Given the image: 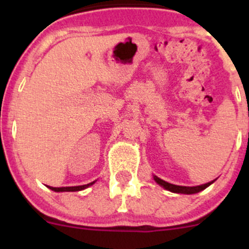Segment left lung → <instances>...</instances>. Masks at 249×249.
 I'll list each match as a JSON object with an SVG mask.
<instances>
[{
    "instance_id": "1",
    "label": "left lung",
    "mask_w": 249,
    "mask_h": 249,
    "mask_svg": "<svg viewBox=\"0 0 249 249\" xmlns=\"http://www.w3.org/2000/svg\"><path fill=\"white\" fill-rule=\"evenodd\" d=\"M153 179H154V181L157 182V184L160 185V186L164 187L165 190L171 191V192H173V193H181V194H194V193H198V192H200V191L205 190V188L210 186V185H212L213 182H214V180H212V181L207 182V184L199 185V186H178V185L170 184V182H167V181H165V180L158 178V177H157V176H154Z\"/></svg>"
}]
</instances>
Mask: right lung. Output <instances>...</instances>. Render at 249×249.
<instances>
[{"mask_svg": "<svg viewBox=\"0 0 249 249\" xmlns=\"http://www.w3.org/2000/svg\"><path fill=\"white\" fill-rule=\"evenodd\" d=\"M95 184V181L90 182V184H87V185H81V186H70V187H51V186H48L50 188V190L55 191V192H77V191H82V190H85V188H88L89 186H91V185Z\"/></svg>", "mask_w": 249, "mask_h": 249, "instance_id": "obj_1", "label": "right lung"}]
</instances>
